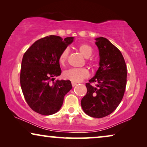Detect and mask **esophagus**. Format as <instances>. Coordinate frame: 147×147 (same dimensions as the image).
I'll list each match as a JSON object with an SVG mask.
<instances>
[{
	"label": "esophagus",
	"instance_id": "esophagus-1",
	"mask_svg": "<svg viewBox=\"0 0 147 147\" xmlns=\"http://www.w3.org/2000/svg\"><path fill=\"white\" fill-rule=\"evenodd\" d=\"M71 84H72V87H75V86H76V85H77V83H74V82H72Z\"/></svg>",
	"mask_w": 147,
	"mask_h": 147
}]
</instances>
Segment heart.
<instances>
[{
    "mask_svg": "<svg viewBox=\"0 0 147 147\" xmlns=\"http://www.w3.org/2000/svg\"><path fill=\"white\" fill-rule=\"evenodd\" d=\"M79 52L81 54L85 56V58H89L91 56L93 53V49L89 45L87 44H82L79 46ZM69 50L68 48H65L62 51V52L59 55L58 60L60 64L64 65L67 60ZM89 76V72L86 68H70L66 71H64L63 77L65 79H68L74 83H79L83 81V79H87Z\"/></svg>",
    "mask_w": 147,
    "mask_h": 147,
    "instance_id": "b5f03b06",
    "label": "heart"
}]
</instances>
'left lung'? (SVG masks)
<instances>
[{"label":"left lung","mask_w":147,"mask_h":147,"mask_svg":"<svg viewBox=\"0 0 147 147\" xmlns=\"http://www.w3.org/2000/svg\"><path fill=\"white\" fill-rule=\"evenodd\" d=\"M99 49V67L95 77L86 83L87 94L81 107L88 116L101 118L110 114L120 104L126 86L127 69L122 53L107 39H95ZM92 82H96L95 86Z\"/></svg>","instance_id":"1"}]
</instances>
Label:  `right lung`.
I'll list each match as a JSON object with an SVG mask.
<instances>
[{
    "instance_id": "obj_1",
    "label": "right lung",
    "mask_w": 147,
    "mask_h": 147,
    "mask_svg": "<svg viewBox=\"0 0 147 147\" xmlns=\"http://www.w3.org/2000/svg\"><path fill=\"white\" fill-rule=\"evenodd\" d=\"M73 40V37L63 40L57 36H46L34 42L23 56L21 89L29 106L40 114L49 116L59 111L64 96L72 89L69 80L54 81V77L62 72L59 55Z\"/></svg>"
}]
</instances>
